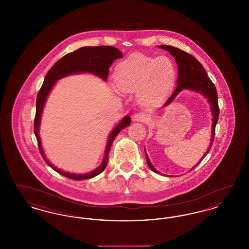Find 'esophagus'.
Instances as JSON below:
<instances>
[{
  "label": "esophagus",
  "instance_id": "obj_1",
  "mask_svg": "<svg viewBox=\"0 0 249 249\" xmlns=\"http://www.w3.org/2000/svg\"><path fill=\"white\" fill-rule=\"evenodd\" d=\"M149 119V115L144 112H139L133 115V120L135 121H140V122H145L146 120Z\"/></svg>",
  "mask_w": 249,
  "mask_h": 249
}]
</instances>
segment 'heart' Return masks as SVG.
<instances>
[{"mask_svg": "<svg viewBox=\"0 0 249 249\" xmlns=\"http://www.w3.org/2000/svg\"><path fill=\"white\" fill-rule=\"evenodd\" d=\"M176 75L177 69L170 58L134 54L118 64L115 80L119 90L137 91L142 105L152 106L172 88Z\"/></svg>", "mask_w": 249, "mask_h": 249, "instance_id": "heart-1", "label": "heart"}]
</instances>
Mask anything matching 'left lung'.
Returning a JSON list of instances; mask_svg holds the SVG:
<instances>
[{
    "label": "left lung",
    "instance_id": "obj_1",
    "mask_svg": "<svg viewBox=\"0 0 249 249\" xmlns=\"http://www.w3.org/2000/svg\"><path fill=\"white\" fill-rule=\"evenodd\" d=\"M160 48L169 51L175 57L178 67V87L175 89V91L173 92V94L171 95L169 97V99L166 101L163 107L169 106L175 100L177 95L184 89L194 90L196 92H200L201 94L204 95L208 99L210 106H211V110L213 113L211 143L209 145V148L205 152V154L202 156L201 160L197 163V165H198L204 159V157L209 153L211 146L213 144L214 133H215V125L217 123L218 117H219V107H218V102H217L216 89H215L213 82L211 81V79L208 77L206 71L204 70L203 66L200 63V61L198 59H195L192 55L185 52L184 50L175 48V47L163 45V46H160ZM146 162H147L148 167L154 173L160 174L151 164L147 155H146ZM194 168H195V166L191 170H193Z\"/></svg>",
    "mask_w": 249,
    "mask_h": 249
}]
</instances>
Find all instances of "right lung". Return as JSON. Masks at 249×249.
Wrapping results in <instances>:
<instances>
[{"mask_svg": "<svg viewBox=\"0 0 249 249\" xmlns=\"http://www.w3.org/2000/svg\"><path fill=\"white\" fill-rule=\"evenodd\" d=\"M123 57L122 53L119 51L118 48L114 47H106V46H100V47H84L78 48L77 50L68 53L65 56H63L61 59H59L48 71L44 83L42 85L38 94L36 98V113L35 118V134H36L38 147L40 150V153L42 155L43 159L46 160V162L50 166L54 171L58 172L61 176L65 178H70L72 180H85L89 178H92L103 173L106 169L108 162V154L111 148V145L114 142L116 136L120 132V130L126 127H128L130 124V118L129 116L125 117L122 119V121L119 125L113 130L109 136V140L107 142L106 156L102 162V164L99 166L96 170L85 175H73L65 173L63 171H60L56 167L51 165L48 160L45 157V153L41 144V140L39 137V125L41 120V115L43 111V107L45 105L46 99L48 97V93L52 87L54 86L55 82L60 78L76 72H91L96 75L104 78L107 80L109 73V67L113 63L115 59H121Z\"/></svg>", "mask_w": 249, "mask_h": 249, "instance_id": "obj_1", "label": "right lung"}]
</instances>
